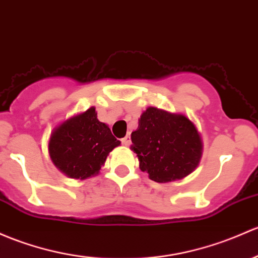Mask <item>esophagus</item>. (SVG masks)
Instances as JSON below:
<instances>
[{
    "label": "esophagus",
    "instance_id": "34e87169",
    "mask_svg": "<svg viewBox=\"0 0 258 258\" xmlns=\"http://www.w3.org/2000/svg\"><path fill=\"white\" fill-rule=\"evenodd\" d=\"M122 143H123L124 146H128L130 143H131V137H130V135H127V136L122 138Z\"/></svg>",
    "mask_w": 258,
    "mask_h": 258
}]
</instances>
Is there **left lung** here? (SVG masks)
<instances>
[{
    "instance_id": "obj_1",
    "label": "left lung",
    "mask_w": 258,
    "mask_h": 258,
    "mask_svg": "<svg viewBox=\"0 0 258 258\" xmlns=\"http://www.w3.org/2000/svg\"><path fill=\"white\" fill-rule=\"evenodd\" d=\"M131 140L140 169L157 183L188 177L203 156L202 136L193 122L183 113L157 107L143 111Z\"/></svg>"
}]
</instances>
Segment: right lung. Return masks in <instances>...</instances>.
I'll use <instances>...</instances> for the list:
<instances>
[{
  "label": "right lung",
  "mask_w": 258,
  "mask_h": 258,
  "mask_svg": "<svg viewBox=\"0 0 258 258\" xmlns=\"http://www.w3.org/2000/svg\"><path fill=\"white\" fill-rule=\"evenodd\" d=\"M120 145L107 124L97 120V112L91 106L54 127L48 152L63 174L84 180L99 174L108 153Z\"/></svg>",
  "instance_id": "right-lung-1"
}]
</instances>
